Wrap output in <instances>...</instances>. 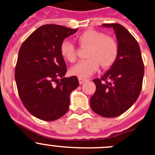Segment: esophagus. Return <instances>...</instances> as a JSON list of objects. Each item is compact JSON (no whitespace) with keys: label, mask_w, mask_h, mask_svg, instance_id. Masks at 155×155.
I'll use <instances>...</instances> for the list:
<instances>
[{"label":"esophagus","mask_w":155,"mask_h":155,"mask_svg":"<svg viewBox=\"0 0 155 155\" xmlns=\"http://www.w3.org/2000/svg\"><path fill=\"white\" fill-rule=\"evenodd\" d=\"M86 79H84V78H79V83H80V84H82L84 82L86 81Z\"/></svg>","instance_id":"1"}]
</instances>
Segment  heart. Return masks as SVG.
<instances>
[{
	"mask_svg": "<svg viewBox=\"0 0 155 155\" xmlns=\"http://www.w3.org/2000/svg\"><path fill=\"white\" fill-rule=\"evenodd\" d=\"M81 46H89L86 60L79 61L71 68V74L78 78H87L99 69L109 68L116 62L119 54L118 44L113 37L104 32L90 29L84 31L77 38ZM61 53L66 61L73 63L76 61L77 50L74 43L64 39L61 44Z\"/></svg>",
	"mask_w": 155,
	"mask_h": 155,
	"instance_id": "obj_1",
	"label": "heart"
}]
</instances>
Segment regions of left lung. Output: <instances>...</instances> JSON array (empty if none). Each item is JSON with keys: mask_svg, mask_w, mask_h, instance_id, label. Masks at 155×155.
<instances>
[{"mask_svg": "<svg viewBox=\"0 0 155 155\" xmlns=\"http://www.w3.org/2000/svg\"><path fill=\"white\" fill-rule=\"evenodd\" d=\"M102 25L114 29L119 54L110 69L100 79L93 80L96 90L90 105L99 116L112 118L125 113L138 98L144 66L139 44L125 27L117 23Z\"/></svg>", "mask_w": 155, "mask_h": 155, "instance_id": "1", "label": "left lung"}]
</instances>
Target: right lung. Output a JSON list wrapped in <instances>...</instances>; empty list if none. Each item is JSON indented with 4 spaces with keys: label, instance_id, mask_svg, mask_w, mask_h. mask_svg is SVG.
Here are the masks:
<instances>
[{
    "label": "right lung",
    "instance_id": "obj_1",
    "mask_svg": "<svg viewBox=\"0 0 155 155\" xmlns=\"http://www.w3.org/2000/svg\"><path fill=\"white\" fill-rule=\"evenodd\" d=\"M77 30L44 25L20 47L15 74L18 92L25 107L39 120L62 117L69 109L70 94L78 87L77 77L64 78L67 66L61 53V42Z\"/></svg>",
    "mask_w": 155,
    "mask_h": 155
}]
</instances>
